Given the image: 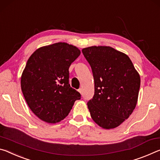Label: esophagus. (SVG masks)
<instances>
[{
	"label": "esophagus",
	"instance_id": "1",
	"mask_svg": "<svg viewBox=\"0 0 160 160\" xmlns=\"http://www.w3.org/2000/svg\"><path fill=\"white\" fill-rule=\"evenodd\" d=\"M78 92H79L81 94H82L83 93V92H82V88H78Z\"/></svg>",
	"mask_w": 160,
	"mask_h": 160
}]
</instances>
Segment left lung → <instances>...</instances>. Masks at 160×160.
<instances>
[{
    "instance_id": "left-lung-1",
    "label": "left lung",
    "mask_w": 160,
    "mask_h": 160,
    "mask_svg": "<svg viewBox=\"0 0 160 160\" xmlns=\"http://www.w3.org/2000/svg\"><path fill=\"white\" fill-rule=\"evenodd\" d=\"M94 79V95L87 103L93 121L104 129L128 119L138 102L140 77L126 54L111 47L82 49Z\"/></svg>"
}]
</instances>
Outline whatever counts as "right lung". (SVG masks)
Returning <instances> with one entry per match:
<instances>
[{"label": "right lung", "mask_w": 160, "mask_h": 160, "mask_svg": "<svg viewBox=\"0 0 160 160\" xmlns=\"http://www.w3.org/2000/svg\"><path fill=\"white\" fill-rule=\"evenodd\" d=\"M80 54L77 47L58 42L38 49L28 59L21 89L31 111L43 121H61L81 99L69 83V68Z\"/></svg>", "instance_id": "obj_1"}]
</instances>
